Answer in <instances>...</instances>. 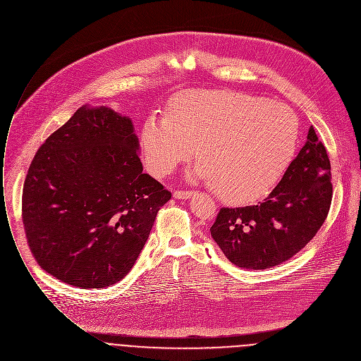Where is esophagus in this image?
<instances>
[{"instance_id": "1", "label": "esophagus", "mask_w": 361, "mask_h": 361, "mask_svg": "<svg viewBox=\"0 0 361 361\" xmlns=\"http://www.w3.org/2000/svg\"><path fill=\"white\" fill-rule=\"evenodd\" d=\"M193 195L192 190H175L173 197L175 199H189Z\"/></svg>"}]
</instances>
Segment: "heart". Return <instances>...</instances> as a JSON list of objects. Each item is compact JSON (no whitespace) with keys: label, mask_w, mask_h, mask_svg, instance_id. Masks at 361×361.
Wrapping results in <instances>:
<instances>
[{"label":"heart","mask_w":361,"mask_h":361,"mask_svg":"<svg viewBox=\"0 0 361 361\" xmlns=\"http://www.w3.org/2000/svg\"><path fill=\"white\" fill-rule=\"evenodd\" d=\"M193 145V176L210 180L223 200L247 203L267 195L291 164L298 121L283 104L219 90L183 92L141 127V157L155 176L171 173Z\"/></svg>","instance_id":"heart-1"}]
</instances>
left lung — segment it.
I'll use <instances>...</instances> for the list:
<instances>
[{
    "mask_svg": "<svg viewBox=\"0 0 361 361\" xmlns=\"http://www.w3.org/2000/svg\"><path fill=\"white\" fill-rule=\"evenodd\" d=\"M331 161L314 127L270 195L255 206L223 207L212 237L242 269H269L300 252L326 220L332 203Z\"/></svg>",
    "mask_w": 361,
    "mask_h": 361,
    "instance_id": "obj_1",
    "label": "left lung"
}]
</instances>
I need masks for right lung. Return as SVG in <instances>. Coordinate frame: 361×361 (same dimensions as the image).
<instances>
[{"mask_svg": "<svg viewBox=\"0 0 361 361\" xmlns=\"http://www.w3.org/2000/svg\"><path fill=\"white\" fill-rule=\"evenodd\" d=\"M133 123L109 108H80L33 157L22 221L39 266L81 288L130 271L159 209L171 199L142 172Z\"/></svg>", "mask_w": 361, "mask_h": 361, "instance_id": "obj_1", "label": "right lung"}]
</instances>
